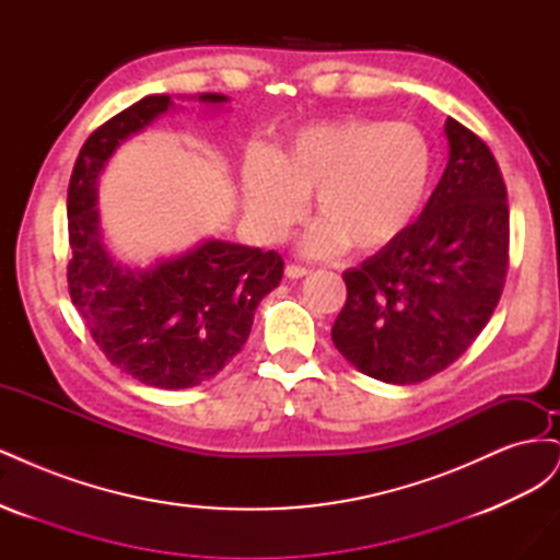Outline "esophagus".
Listing matches in <instances>:
<instances>
[{
  "label": "esophagus",
  "mask_w": 560,
  "mask_h": 560,
  "mask_svg": "<svg viewBox=\"0 0 560 560\" xmlns=\"http://www.w3.org/2000/svg\"><path fill=\"white\" fill-rule=\"evenodd\" d=\"M284 276L292 278V280H299L303 276H308V268L306 266H299V264H287L284 266Z\"/></svg>",
  "instance_id": "esophagus-1"
}]
</instances>
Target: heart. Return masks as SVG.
Returning <instances> with one entry per match:
<instances>
[{
  "label": "heart",
  "mask_w": 560,
  "mask_h": 560,
  "mask_svg": "<svg viewBox=\"0 0 560 560\" xmlns=\"http://www.w3.org/2000/svg\"><path fill=\"white\" fill-rule=\"evenodd\" d=\"M434 154L409 124L350 121L303 130L282 154L245 167V210L264 235L280 238L313 191L319 222L303 238L306 252L327 257L348 243L371 252L413 224L432 186Z\"/></svg>",
  "instance_id": "obj_1"
}]
</instances>
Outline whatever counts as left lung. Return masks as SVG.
<instances>
[{
	"instance_id": "8db88e82",
	"label": "left lung",
	"mask_w": 560,
	"mask_h": 560,
	"mask_svg": "<svg viewBox=\"0 0 560 560\" xmlns=\"http://www.w3.org/2000/svg\"><path fill=\"white\" fill-rule=\"evenodd\" d=\"M448 163L425 210L397 241L343 273L331 327L338 352L395 385L425 381L474 343L502 296L510 206L495 156L446 118Z\"/></svg>"
}]
</instances>
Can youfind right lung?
Returning <instances> with one entry per match:
<instances>
[{
	"mask_svg": "<svg viewBox=\"0 0 560 560\" xmlns=\"http://www.w3.org/2000/svg\"><path fill=\"white\" fill-rule=\"evenodd\" d=\"M198 103L224 105L229 97L202 93ZM173 107L171 95H147L81 147L67 189V284L114 366L151 387L184 389L217 376L243 350L254 311L280 284L284 261L273 249L214 238L149 268L114 261L95 208L97 177L121 142Z\"/></svg>",
	"mask_w": 560,
	"mask_h": 560,
	"instance_id": "obj_1",
	"label": "right lung"
}]
</instances>
